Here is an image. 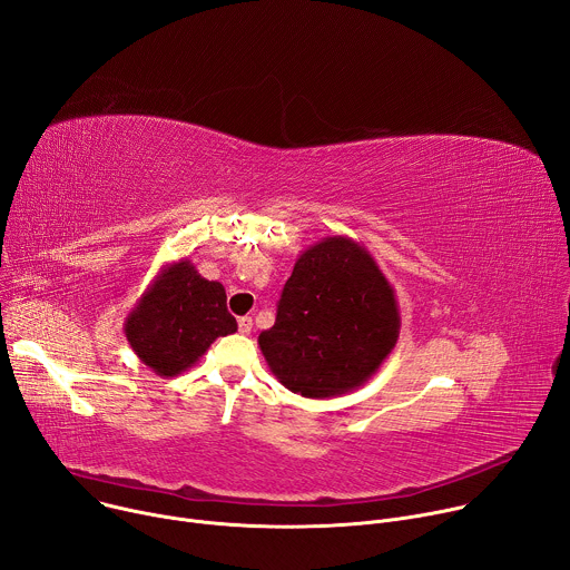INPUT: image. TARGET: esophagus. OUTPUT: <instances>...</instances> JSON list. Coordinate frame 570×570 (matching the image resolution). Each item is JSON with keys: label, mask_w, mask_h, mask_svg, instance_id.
Wrapping results in <instances>:
<instances>
[{"label": "esophagus", "mask_w": 570, "mask_h": 570, "mask_svg": "<svg viewBox=\"0 0 570 570\" xmlns=\"http://www.w3.org/2000/svg\"><path fill=\"white\" fill-rule=\"evenodd\" d=\"M238 332H240V334H249V332H252V318H249V316L238 318Z\"/></svg>", "instance_id": "esophagus-1"}]
</instances>
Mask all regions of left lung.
<instances>
[{
  "label": "left lung",
  "mask_w": 570,
  "mask_h": 570,
  "mask_svg": "<svg viewBox=\"0 0 570 570\" xmlns=\"http://www.w3.org/2000/svg\"><path fill=\"white\" fill-rule=\"evenodd\" d=\"M397 336L391 282L364 243L336 234L297 256L277 321L258 334V347L288 391L325 400L364 386Z\"/></svg>",
  "instance_id": "8db88e82"
}]
</instances>
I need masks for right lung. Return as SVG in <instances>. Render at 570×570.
I'll return each mask as SVG.
<instances>
[{
	"label": "right lung",
	"instance_id": "right-lung-1",
	"mask_svg": "<svg viewBox=\"0 0 570 570\" xmlns=\"http://www.w3.org/2000/svg\"><path fill=\"white\" fill-rule=\"evenodd\" d=\"M236 330L225 286L204 279L188 258L164 266L125 318L134 354L159 377L188 371L216 338Z\"/></svg>",
	"mask_w": 570,
	"mask_h": 570
}]
</instances>
